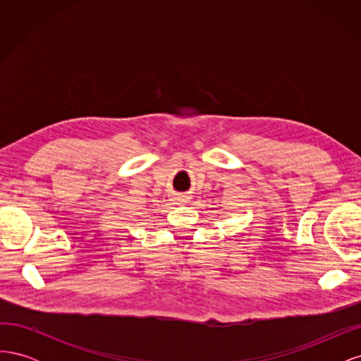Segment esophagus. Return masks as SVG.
<instances>
[{
    "label": "esophagus",
    "mask_w": 361,
    "mask_h": 361,
    "mask_svg": "<svg viewBox=\"0 0 361 361\" xmlns=\"http://www.w3.org/2000/svg\"><path fill=\"white\" fill-rule=\"evenodd\" d=\"M180 200H183V199H180Z\"/></svg>",
    "instance_id": "esophagus-1"
}]
</instances>
